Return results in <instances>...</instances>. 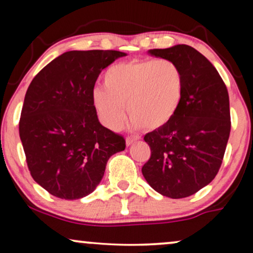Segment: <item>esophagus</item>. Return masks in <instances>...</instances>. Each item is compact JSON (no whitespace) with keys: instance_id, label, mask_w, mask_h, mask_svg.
<instances>
[{"instance_id":"esophagus-1","label":"esophagus","mask_w":253,"mask_h":253,"mask_svg":"<svg viewBox=\"0 0 253 253\" xmlns=\"http://www.w3.org/2000/svg\"><path fill=\"white\" fill-rule=\"evenodd\" d=\"M140 137L139 136H130V137H126V145L127 146H130V145H132L133 143H136L137 140H139Z\"/></svg>"}]
</instances>
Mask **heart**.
Wrapping results in <instances>:
<instances>
[{"label":"heart","instance_id":"1","mask_svg":"<svg viewBox=\"0 0 253 253\" xmlns=\"http://www.w3.org/2000/svg\"><path fill=\"white\" fill-rule=\"evenodd\" d=\"M185 79L181 67L169 60H136L110 67L103 87L92 92L99 119L117 131L131 117V126L159 129L170 123L182 105Z\"/></svg>","mask_w":253,"mask_h":253}]
</instances>
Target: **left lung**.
Wrapping results in <instances>:
<instances>
[{
	"label": "left lung",
	"mask_w": 253,
	"mask_h": 253,
	"mask_svg": "<svg viewBox=\"0 0 253 253\" xmlns=\"http://www.w3.org/2000/svg\"><path fill=\"white\" fill-rule=\"evenodd\" d=\"M148 53L177 63L185 86L174 120L145 134L151 158L141 172L160 195L185 198L210 184L222 164L230 133L229 95L214 65L191 46Z\"/></svg>",
	"instance_id": "1"
}]
</instances>
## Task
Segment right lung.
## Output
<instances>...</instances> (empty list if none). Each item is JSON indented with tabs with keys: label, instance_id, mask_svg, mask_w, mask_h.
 Listing matches in <instances>:
<instances>
[{
	"label": "right lung",
	"instance_id": "1",
	"mask_svg": "<svg viewBox=\"0 0 253 253\" xmlns=\"http://www.w3.org/2000/svg\"><path fill=\"white\" fill-rule=\"evenodd\" d=\"M117 50H71L48 63L31 82L19 120L29 170L57 198L89 195L108 159L126 139L99 122L92 92L103 69L126 56Z\"/></svg>",
	"mask_w": 253,
	"mask_h": 253
}]
</instances>
